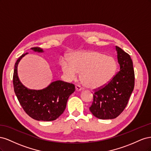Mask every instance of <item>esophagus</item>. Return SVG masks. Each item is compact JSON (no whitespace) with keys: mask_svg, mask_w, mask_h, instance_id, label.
I'll list each match as a JSON object with an SVG mask.
<instances>
[{"mask_svg":"<svg viewBox=\"0 0 151 151\" xmlns=\"http://www.w3.org/2000/svg\"><path fill=\"white\" fill-rule=\"evenodd\" d=\"M76 89L77 91H79L83 90V88H82L79 85H76Z\"/></svg>","mask_w":151,"mask_h":151,"instance_id":"1","label":"esophagus"}]
</instances>
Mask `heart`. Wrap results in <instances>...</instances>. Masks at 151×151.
Returning <instances> with one entry per match:
<instances>
[{"instance_id":"obj_1","label":"heart","mask_w":151,"mask_h":151,"mask_svg":"<svg viewBox=\"0 0 151 151\" xmlns=\"http://www.w3.org/2000/svg\"><path fill=\"white\" fill-rule=\"evenodd\" d=\"M63 72L71 79L81 73V81L91 89L101 88L111 80L117 69L116 60L98 52H77L70 58V63L62 62Z\"/></svg>"}]
</instances>
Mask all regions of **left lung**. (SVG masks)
I'll return each instance as SVG.
<instances>
[{
    "label": "left lung",
    "mask_w": 151,
    "mask_h": 151,
    "mask_svg": "<svg viewBox=\"0 0 151 151\" xmlns=\"http://www.w3.org/2000/svg\"><path fill=\"white\" fill-rule=\"evenodd\" d=\"M120 69L105 86L94 90L89 107L93 115L99 119H113L127 106L134 88L135 74L130 56L116 46Z\"/></svg>",
    "instance_id": "left-lung-1"
}]
</instances>
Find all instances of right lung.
Here are the masks:
<instances>
[{"label": "right lung", "mask_w": 151, "mask_h": 151, "mask_svg": "<svg viewBox=\"0 0 151 151\" xmlns=\"http://www.w3.org/2000/svg\"><path fill=\"white\" fill-rule=\"evenodd\" d=\"M31 49L43 52L40 47ZM26 53L17 59L14 70L13 86L17 98L28 115L36 120L53 121L64 111L68 97L75 91V86L62 81L52 83L42 90L29 89L22 85L17 76V65Z\"/></svg>", "instance_id": "obj_1"}]
</instances>
